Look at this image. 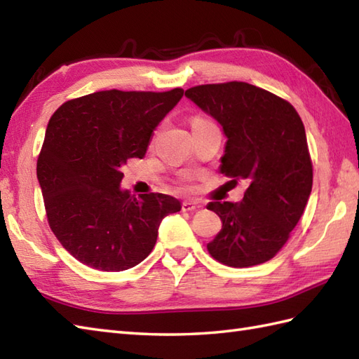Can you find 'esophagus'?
I'll list each match as a JSON object with an SVG mask.
<instances>
[{
	"mask_svg": "<svg viewBox=\"0 0 359 359\" xmlns=\"http://www.w3.org/2000/svg\"><path fill=\"white\" fill-rule=\"evenodd\" d=\"M201 208V203L193 202V201H185L182 203V210L184 211H194V210H199Z\"/></svg>",
	"mask_w": 359,
	"mask_h": 359,
	"instance_id": "esophagus-1",
	"label": "esophagus"
}]
</instances>
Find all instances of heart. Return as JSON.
<instances>
[{
  "mask_svg": "<svg viewBox=\"0 0 359 359\" xmlns=\"http://www.w3.org/2000/svg\"><path fill=\"white\" fill-rule=\"evenodd\" d=\"M194 120H202V118H194ZM194 120H193V121H194Z\"/></svg>",
  "mask_w": 359,
  "mask_h": 359,
  "instance_id": "obj_1",
  "label": "heart"
}]
</instances>
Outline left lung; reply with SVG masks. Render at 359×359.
Wrapping results in <instances>:
<instances>
[{
    "instance_id": "left-lung-1",
    "label": "left lung",
    "mask_w": 359,
    "mask_h": 359,
    "mask_svg": "<svg viewBox=\"0 0 359 359\" xmlns=\"http://www.w3.org/2000/svg\"><path fill=\"white\" fill-rule=\"evenodd\" d=\"M185 95L222 126L220 172L248 182L241 202L207 205L222 220V230L207 245L210 255L236 269L270 261L299 222L313 185L299 114L280 97L243 81L194 86Z\"/></svg>"
}]
</instances>
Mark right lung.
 Wrapping results in <instances>:
<instances>
[{
	"label": "right lung",
	"instance_id": "1",
	"mask_svg": "<svg viewBox=\"0 0 359 359\" xmlns=\"http://www.w3.org/2000/svg\"><path fill=\"white\" fill-rule=\"evenodd\" d=\"M184 95L100 90L53 112L36 177L49 226L60 243L90 269L123 271L156 245L160 222L180 211L172 196L135 197L120 188L121 166L142 158L157 125Z\"/></svg>",
	"mask_w": 359,
	"mask_h": 359
}]
</instances>
